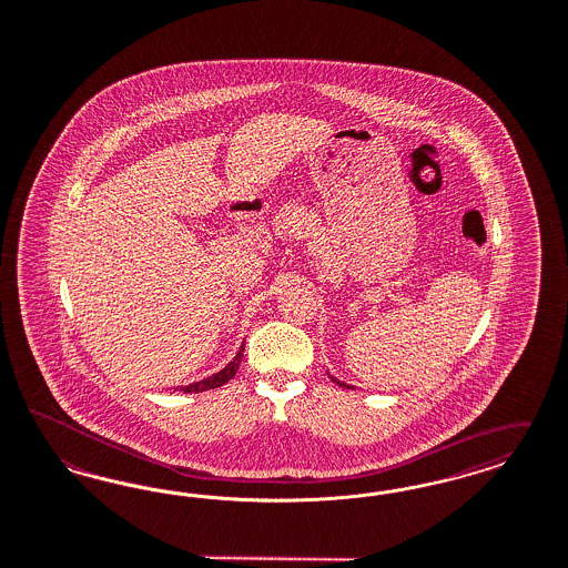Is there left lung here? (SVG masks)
Instances as JSON below:
<instances>
[{
  "mask_svg": "<svg viewBox=\"0 0 568 568\" xmlns=\"http://www.w3.org/2000/svg\"><path fill=\"white\" fill-rule=\"evenodd\" d=\"M333 382H335V384H339L342 388H348V390H351V386H348V384H344V382H337V379H333Z\"/></svg>",
  "mask_w": 568,
  "mask_h": 568,
  "instance_id": "obj_1",
  "label": "left lung"
}]
</instances>
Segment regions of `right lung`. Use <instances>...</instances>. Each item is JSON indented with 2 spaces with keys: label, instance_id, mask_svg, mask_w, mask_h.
I'll return each mask as SVG.
<instances>
[{
  "label": "right lung",
  "instance_id": "obj_1",
  "mask_svg": "<svg viewBox=\"0 0 568 568\" xmlns=\"http://www.w3.org/2000/svg\"><path fill=\"white\" fill-rule=\"evenodd\" d=\"M243 351H245V346H241V351L236 353L235 358H233V361H231L222 372L214 373V375H210V377H205V379H201V382H195V384L182 386L180 390L205 392L212 390V388H220L222 384H226L229 379H233V377H235L236 369H239V363H241V358H243Z\"/></svg>",
  "mask_w": 568,
  "mask_h": 568
}]
</instances>
